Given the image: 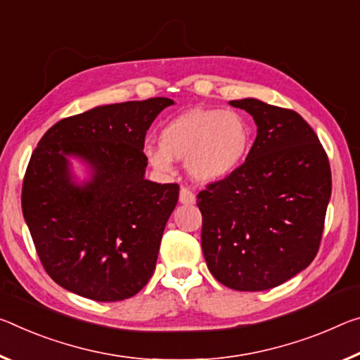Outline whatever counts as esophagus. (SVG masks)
I'll return each mask as SVG.
<instances>
[{"instance_id":"1","label":"esophagus","mask_w":360,"mask_h":360,"mask_svg":"<svg viewBox=\"0 0 360 360\" xmlns=\"http://www.w3.org/2000/svg\"><path fill=\"white\" fill-rule=\"evenodd\" d=\"M179 202L182 205H193V203H195V195H193V192L189 189V187H181Z\"/></svg>"}]
</instances>
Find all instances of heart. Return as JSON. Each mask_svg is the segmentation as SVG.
Masks as SVG:
<instances>
[{
	"label": "heart",
	"instance_id": "1",
	"mask_svg": "<svg viewBox=\"0 0 360 360\" xmlns=\"http://www.w3.org/2000/svg\"><path fill=\"white\" fill-rule=\"evenodd\" d=\"M250 149V128L236 112L192 108L160 133V144L147 142L144 155L153 169L168 174L173 158L186 162L195 181L214 182L231 176Z\"/></svg>",
	"mask_w": 360,
	"mask_h": 360
}]
</instances>
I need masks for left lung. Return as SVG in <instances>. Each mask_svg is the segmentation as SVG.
<instances>
[{"label": "left lung", "instance_id": "8db88e82", "mask_svg": "<svg viewBox=\"0 0 360 360\" xmlns=\"http://www.w3.org/2000/svg\"><path fill=\"white\" fill-rule=\"evenodd\" d=\"M229 104L253 117L258 134L245 163L197 195L202 250L216 281L238 292H262L316 258L332 171L300 113L255 98Z\"/></svg>", "mask_w": 360, "mask_h": 360}]
</instances>
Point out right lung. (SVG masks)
<instances>
[{
    "label": "right lung",
    "instance_id": "1",
    "mask_svg": "<svg viewBox=\"0 0 360 360\" xmlns=\"http://www.w3.org/2000/svg\"><path fill=\"white\" fill-rule=\"evenodd\" d=\"M168 98L108 104L51 127L28 163L22 213L49 277L110 303L150 281L178 184L146 179L144 139ZM72 158L89 168L79 183Z\"/></svg>",
    "mask_w": 360,
    "mask_h": 360
}]
</instances>
